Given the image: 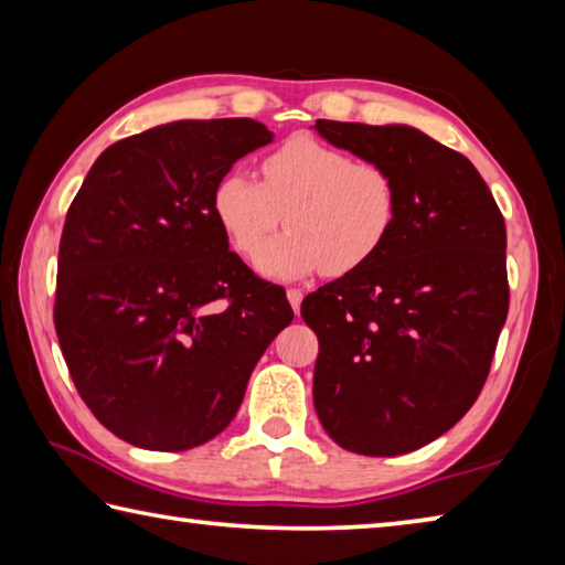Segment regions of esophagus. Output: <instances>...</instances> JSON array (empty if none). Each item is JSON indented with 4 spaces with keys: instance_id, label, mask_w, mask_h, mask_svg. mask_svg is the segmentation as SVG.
<instances>
[{
    "instance_id": "34e87169",
    "label": "esophagus",
    "mask_w": 565,
    "mask_h": 565,
    "mask_svg": "<svg viewBox=\"0 0 565 565\" xmlns=\"http://www.w3.org/2000/svg\"><path fill=\"white\" fill-rule=\"evenodd\" d=\"M286 299H289L294 313L301 311V301H303V294L301 289H286Z\"/></svg>"
}]
</instances>
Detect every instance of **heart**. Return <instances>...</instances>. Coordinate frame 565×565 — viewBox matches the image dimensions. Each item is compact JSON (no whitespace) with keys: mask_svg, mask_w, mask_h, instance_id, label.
<instances>
[{"mask_svg":"<svg viewBox=\"0 0 565 565\" xmlns=\"http://www.w3.org/2000/svg\"><path fill=\"white\" fill-rule=\"evenodd\" d=\"M290 234L268 238L280 223ZM212 214L238 254L259 259L271 279L313 271L343 276L361 269L386 246L398 216V189L374 161L313 137H291L262 161V184L244 171H226L212 191Z\"/></svg>","mask_w":565,"mask_h":565,"instance_id":"1","label":"heart"}]
</instances>
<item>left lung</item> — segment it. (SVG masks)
Segmentation results:
<instances>
[{
	"label": "left lung",
	"mask_w": 565,
	"mask_h": 565,
	"mask_svg": "<svg viewBox=\"0 0 565 565\" xmlns=\"http://www.w3.org/2000/svg\"><path fill=\"white\" fill-rule=\"evenodd\" d=\"M313 129L398 189L386 246L301 303L319 337L313 406L347 451H416L463 418L489 376L509 313L503 216L471 161L416 127Z\"/></svg>",
	"instance_id": "1"
}]
</instances>
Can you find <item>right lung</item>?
Masks as SVG:
<instances>
[{
	"label": "right lung",
	"mask_w": 565,
	"mask_h": 565,
	"mask_svg": "<svg viewBox=\"0 0 565 565\" xmlns=\"http://www.w3.org/2000/svg\"><path fill=\"white\" fill-rule=\"evenodd\" d=\"M271 141L254 119L159 124L104 149L66 212L56 337L84 404L121 441H212L291 323L281 286L228 252L212 214L218 177Z\"/></svg>",
	"instance_id": "add662e5"
}]
</instances>
